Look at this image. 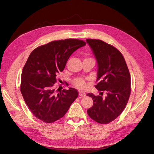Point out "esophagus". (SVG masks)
<instances>
[{
    "mask_svg": "<svg viewBox=\"0 0 154 154\" xmlns=\"http://www.w3.org/2000/svg\"><path fill=\"white\" fill-rule=\"evenodd\" d=\"M85 93H84V92H82V91H80L79 92V96H81V97H83V96H85Z\"/></svg>",
    "mask_w": 154,
    "mask_h": 154,
    "instance_id": "esophagus-1",
    "label": "esophagus"
}]
</instances>
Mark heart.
<instances>
[{"label": "heart", "instance_id": "1", "mask_svg": "<svg viewBox=\"0 0 154 154\" xmlns=\"http://www.w3.org/2000/svg\"><path fill=\"white\" fill-rule=\"evenodd\" d=\"M73 83L76 87H77L79 88H82V89H83V88H84L86 87V83L85 81L80 78L75 79V80H74Z\"/></svg>", "mask_w": 154, "mask_h": 154}]
</instances>
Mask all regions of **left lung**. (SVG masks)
I'll return each mask as SVG.
<instances>
[{"label": "left lung", "mask_w": 154, "mask_h": 154, "mask_svg": "<svg viewBox=\"0 0 154 154\" xmlns=\"http://www.w3.org/2000/svg\"><path fill=\"white\" fill-rule=\"evenodd\" d=\"M86 42L97 63V80L100 82L95 87L106 92L105 97L87 94L94 102L87 113L95 122L107 124L117 118L127 105L131 91L130 72L123 56L112 45L100 40L87 39Z\"/></svg>", "instance_id": "8db88e82"}]
</instances>
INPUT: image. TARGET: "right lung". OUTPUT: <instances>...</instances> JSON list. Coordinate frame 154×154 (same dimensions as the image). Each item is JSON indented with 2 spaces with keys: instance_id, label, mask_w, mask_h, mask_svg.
Instances as JSON below:
<instances>
[{
  "instance_id": "add662e5",
  "label": "right lung",
  "mask_w": 154,
  "mask_h": 154,
  "mask_svg": "<svg viewBox=\"0 0 154 154\" xmlns=\"http://www.w3.org/2000/svg\"><path fill=\"white\" fill-rule=\"evenodd\" d=\"M85 45L81 40H60L32 51L22 70L20 91L35 117L49 123L66 114L78 93L71 87L56 92V77L64 69L74 51Z\"/></svg>"
}]
</instances>
